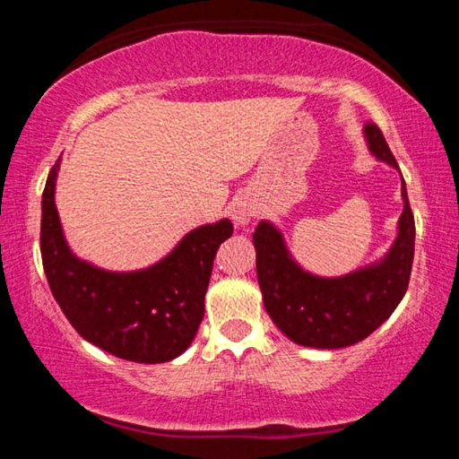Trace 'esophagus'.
Returning a JSON list of instances; mask_svg holds the SVG:
<instances>
[{"label":"esophagus","mask_w":459,"mask_h":459,"mask_svg":"<svg viewBox=\"0 0 459 459\" xmlns=\"http://www.w3.org/2000/svg\"><path fill=\"white\" fill-rule=\"evenodd\" d=\"M253 216H255V206L248 200H238L235 208H232V221L240 224V227L247 222H251Z\"/></svg>","instance_id":"esophagus-1"}]
</instances>
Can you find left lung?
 Returning <instances> with one entry per match:
<instances>
[{"label": "left lung", "mask_w": 459, "mask_h": 459, "mask_svg": "<svg viewBox=\"0 0 459 459\" xmlns=\"http://www.w3.org/2000/svg\"><path fill=\"white\" fill-rule=\"evenodd\" d=\"M368 150L377 160L397 168L383 131L364 126ZM399 235L383 261L344 277H317L291 259L281 232L261 221L253 232L257 279L271 320L295 344L346 348L370 336L394 312L409 287L415 255V219L403 180Z\"/></svg>", "instance_id": "8db88e82"}]
</instances>
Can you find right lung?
I'll return each mask as SVG.
<instances>
[{"label": "right lung", "instance_id": "add662e5", "mask_svg": "<svg viewBox=\"0 0 459 459\" xmlns=\"http://www.w3.org/2000/svg\"><path fill=\"white\" fill-rule=\"evenodd\" d=\"M60 158L42 194L40 251L50 291L66 320L100 351L131 362L158 364L190 346L204 317L212 261L232 222L222 219L188 232L166 259L113 273L74 257L62 235L54 186Z\"/></svg>", "mask_w": 459, "mask_h": 459}]
</instances>
